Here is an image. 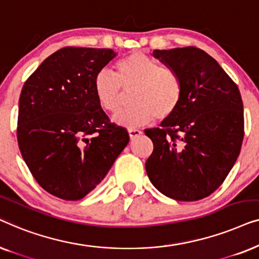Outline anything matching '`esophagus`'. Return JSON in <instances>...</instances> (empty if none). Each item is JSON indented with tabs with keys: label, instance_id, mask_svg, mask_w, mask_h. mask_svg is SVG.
Masks as SVG:
<instances>
[{
	"label": "esophagus",
	"instance_id": "1",
	"mask_svg": "<svg viewBox=\"0 0 259 259\" xmlns=\"http://www.w3.org/2000/svg\"><path fill=\"white\" fill-rule=\"evenodd\" d=\"M141 134H143V132L140 130H128V136L131 140L136 139L137 137H140Z\"/></svg>",
	"mask_w": 259,
	"mask_h": 259
}]
</instances>
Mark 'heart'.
<instances>
[{
  "label": "heart",
  "instance_id": "obj_1",
  "mask_svg": "<svg viewBox=\"0 0 259 259\" xmlns=\"http://www.w3.org/2000/svg\"><path fill=\"white\" fill-rule=\"evenodd\" d=\"M115 74L102 69L93 79V93L98 105L105 112L119 108L123 91L130 92V107L113 116L116 125L136 128L154 118L166 120L180 107L184 97V82L180 74L171 67L160 66L143 52L130 53L114 65Z\"/></svg>",
  "mask_w": 259,
  "mask_h": 259
}]
</instances>
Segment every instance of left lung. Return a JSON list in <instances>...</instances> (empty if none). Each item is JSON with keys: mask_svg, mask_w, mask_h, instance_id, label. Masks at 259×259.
<instances>
[{"mask_svg": "<svg viewBox=\"0 0 259 259\" xmlns=\"http://www.w3.org/2000/svg\"><path fill=\"white\" fill-rule=\"evenodd\" d=\"M153 56L180 74L184 97L160 128L145 130L153 143L147 176L171 199H203L221 186L239 155L242 97L219 63L199 48L155 49Z\"/></svg>", "mask_w": 259, "mask_h": 259, "instance_id": "1", "label": "left lung"}]
</instances>
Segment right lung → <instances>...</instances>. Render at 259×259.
<instances>
[{
	"mask_svg": "<svg viewBox=\"0 0 259 259\" xmlns=\"http://www.w3.org/2000/svg\"><path fill=\"white\" fill-rule=\"evenodd\" d=\"M115 56L106 48H62L21 92V154L38 185L63 200H79L95 189L130 141L93 93L95 74Z\"/></svg>",
	"mask_w": 259,
	"mask_h": 259,
	"instance_id": "add662e5",
	"label": "right lung"
}]
</instances>
